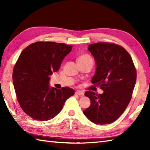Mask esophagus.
<instances>
[{"label": "esophagus", "instance_id": "obj_1", "mask_svg": "<svg viewBox=\"0 0 150 150\" xmlns=\"http://www.w3.org/2000/svg\"><path fill=\"white\" fill-rule=\"evenodd\" d=\"M75 94L79 95V96H80V97H82V96H84V92L81 91H77L75 92Z\"/></svg>", "mask_w": 150, "mask_h": 150}]
</instances>
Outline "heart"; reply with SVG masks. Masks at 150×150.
<instances>
[{
	"mask_svg": "<svg viewBox=\"0 0 150 150\" xmlns=\"http://www.w3.org/2000/svg\"><path fill=\"white\" fill-rule=\"evenodd\" d=\"M91 60V57L88 55H83L79 57L77 60Z\"/></svg>",
	"mask_w": 150,
	"mask_h": 150,
	"instance_id": "1",
	"label": "heart"
}]
</instances>
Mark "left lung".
<instances>
[{
    "label": "left lung",
    "mask_w": 150,
    "mask_h": 150,
    "mask_svg": "<svg viewBox=\"0 0 150 150\" xmlns=\"http://www.w3.org/2000/svg\"><path fill=\"white\" fill-rule=\"evenodd\" d=\"M88 50L96 64L91 83L104 92H86L91 104L83 113L95 124H111L124 113L131 100L137 79L135 66L129 54L120 46L99 42L90 44Z\"/></svg>",
    "instance_id": "1"
}]
</instances>
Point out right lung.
<instances>
[{
    "mask_svg": "<svg viewBox=\"0 0 150 150\" xmlns=\"http://www.w3.org/2000/svg\"><path fill=\"white\" fill-rule=\"evenodd\" d=\"M72 46L52 42H37L21 52L14 66L13 82L19 104L34 120L46 121L62 110L73 89L51 87L50 77L59 71Z\"/></svg>",
    "mask_w": 150,
    "mask_h": 150,
    "instance_id": "obj_1",
    "label": "right lung"
}]
</instances>
